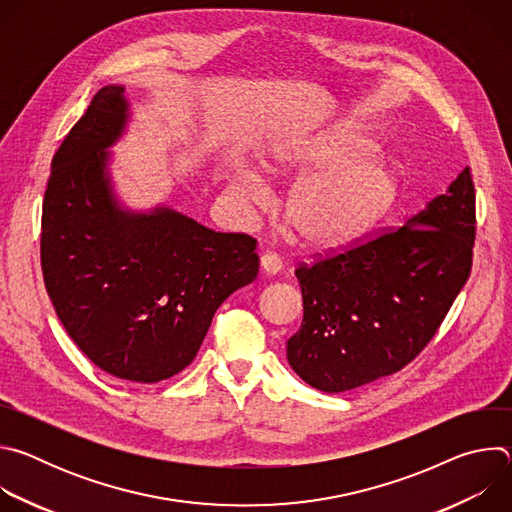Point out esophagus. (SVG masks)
Here are the masks:
<instances>
[{
	"instance_id": "obj_1",
	"label": "esophagus",
	"mask_w": 512,
	"mask_h": 512,
	"mask_svg": "<svg viewBox=\"0 0 512 512\" xmlns=\"http://www.w3.org/2000/svg\"><path fill=\"white\" fill-rule=\"evenodd\" d=\"M283 267V261L273 253V251H265L261 255V269L267 273V275H275L279 273Z\"/></svg>"
}]
</instances>
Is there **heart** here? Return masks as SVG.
Returning <instances> with one entry per match:
<instances>
[{
  "label": "heart",
  "mask_w": 512,
  "mask_h": 512,
  "mask_svg": "<svg viewBox=\"0 0 512 512\" xmlns=\"http://www.w3.org/2000/svg\"><path fill=\"white\" fill-rule=\"evenodd\" d=\"M371 135L354 125H336L312 141L281 152L271 160L275 178H304L287 194L285 214L298 235L310 245L342 243L373 227L391 206L397 192V176L375 154ZM245 202H259L263 188L247 178L237 186Z\"/></svg>",
  "instance_id": "obj_1"
}]
</instances>
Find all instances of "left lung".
I'll list each match as a JSON object with an SVG mask.
<instances>
[{"label":"left lung","instance_id":"left-lung-1","mask_svg":"<svg viewBox=\"0 0 512 512\" xmlns=\"http://www.w3.org/2000/svg\"><path fill=\"white\" fill-rule=\"evenodd\" d=\"M476 190L470 168L405 227L300 263L304 320L287 360L308 385L342 393L389 377L429 344L470 277Z\"/></svg>","mask_w":512,"mask_h":512}]
</instances>
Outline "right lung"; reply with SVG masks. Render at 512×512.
<instances>
[{
	"instance_id": "add662e5",
	"label": "right lung",
	"mask_w": 512,
	"mask_h": 512,
	"mask_svg": "<svg viewBox=\"0 0 512 512\" xmlns=\"http://www.w3.org/2000/svg\"><path fill=\"white\" fill-rule=\"evenodd\" d=\"M121 87L101 89L52 158L42 202L44 285L66 334L97 367L158 383L194 360L214 312L259 271L257 241L160 208L121 212L103 152L125 121Z\"/></svg>"
}]
</instances>
